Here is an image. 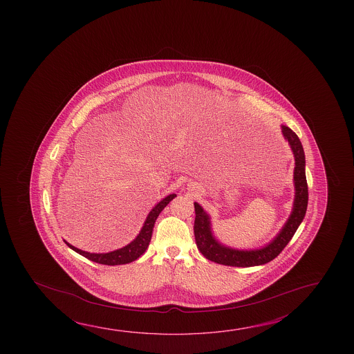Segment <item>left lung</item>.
I'll list each match as a JSON object with an SVG mask.
<instances>
[{
	"mask_svg": "<svg viewBox=\"0 0 354 354\" xmlns=\"http://www.w3.org/2000/svg\"><path fill=\"white\" fill-rule=\"evenodd\" d=\"M281 132L285 140L289 142L290 148L295 158L294 168V185H295V198L292 205V211L278 236L272 239L270 243L261 247L259 250H239L230 248L221 244L214 238L211 230V220L209 214L203 211V207L197 203L195 205V223L194 233L198 250L209 261L230 266V267H255L263 266L266 263L277 258L280 252L284 250L290 239L295 234L296 230L300 226L305 214H306L307 201H308V189H307L306 174H305V153L301 142L286 126H281Z\"/></svg>",
	"mask_w": 354,
	"mask_h": 354,
	"instance_id": "obj_1",
	"label": "left lung"
}]
</instances>
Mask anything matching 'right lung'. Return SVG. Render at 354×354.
Wrapping results in <instances>:
<instances>
[{
  "label": "right lung",
  "instance_id": "1",
  "mask_svg": "<svg viewBox=\"0 0 354 354\" xmlns=\"http://www.w3.org/2000/svg\"><path fill=\"white\" fill-rule=\"evenodd\" d=\"M175 196H176L175 194H170L168 196L164 197L160 203H158L151 209L149 214L147 216V220L145 221V225L142 227L140 234L134 238L131 243L124 245L123 248L113 250V252H109V253H88V252H85V250L76 248L74 245L68 243L66 241H64V242L68 244V247H70L71 250H75L76 253H79V254L85 257L87 259H90V261H95V263H99V264L121 266V264H127V263L134 261L136 259H138L140 255L143 254L145 250L148 248L151 239L153 227H154V223L157 221L158 216Z\"/></svg>",
  "mask_w": 354,
  "mask_h": 354
}]
</instances>
